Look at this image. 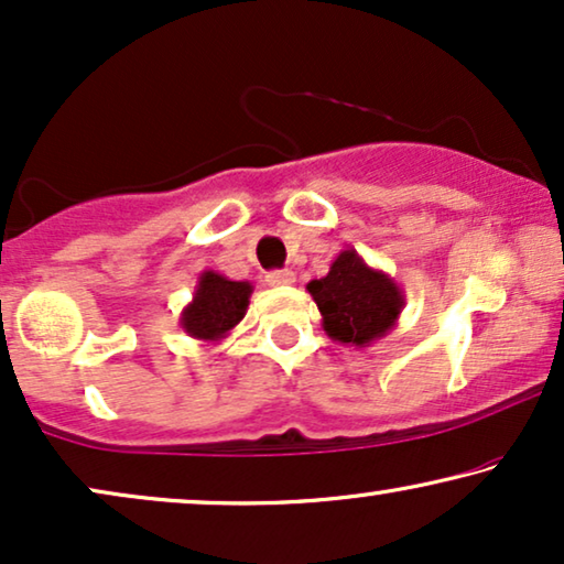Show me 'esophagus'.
Instances as JSON below:
<instances>
[{
    "label": "esophagus",
    "mask_w": 564,
    "mask_h": 564,
    "mask_svg": "<svg viewBox=\"0 0 564 564\" xmlns=\"http://www.w3.org/2000/svg\"><path fill=\"white\" fill-rule=\"evenodd\" d=\"M267 282L272 288H284V284H295V272L292 269H274V272L267 274Z\"/></svg>",
    "instance_id": "34e87169"
}]
</instances>
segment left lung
<instances>
[{
    "mask_svg": "<svg viewBox=\"0 0 564 564\" xmlns=\"http://www.w3.org/2000/svg\"><path fill=\"white\" fill-rule=\"evenodd\" d=\"M307 292L323 315V330L338 344H375L403 313L405 295L400 284L382 269L369 267L354 249H344L328 274L307 282Z\"/></svg>",
    "mask_w": 564,
    "mask_h": 564,
    "instance_id": "left-lung-1",
    "label": "left lung"
}]
</instances>
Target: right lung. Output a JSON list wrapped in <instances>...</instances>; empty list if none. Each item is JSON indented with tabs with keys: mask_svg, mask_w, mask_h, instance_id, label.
<instances>
[{
	"mask_svg": "<svg viewBox=\"0 0 564 564\" xmlns=\"http://www.w3.org/2000/svg\"><path fill=\"white\" fill-rule=\"evenodd\" d=\"M251 292V282H236L205 269L197 280L192 303L180 315V326L197 341L218 344L243 321Z\"/></svg>",
	"mask_w": 564,
	"mask_h": 564,
	"instance_id": "add662e5",
	"label": "right lung"
}]
</instances>
